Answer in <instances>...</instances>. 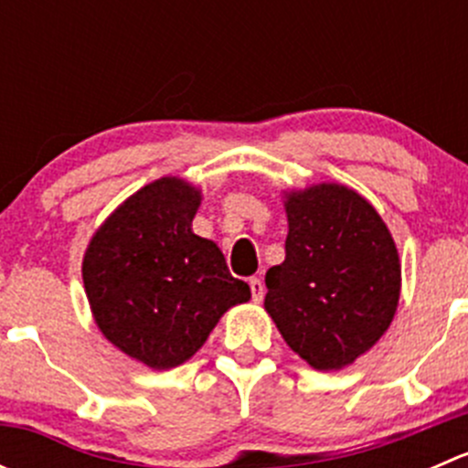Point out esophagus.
<instances>
[{"instance_id":"34e87169","label":"esophagus","mask_w":468,"mask_h":468,"mask_svg":"<svg viewBox=\"0 0 468 468\" xmlns=\"http://www.w3.org/2000/svg\"><path fill=\"white\" fill-rule=\"evenodd\" d=\"M249 287H251V299L256 301V303H261L262 301V294H264V285L261 278H249Z\"/></svg>"}]
</instances>
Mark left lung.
Returning <instances> with one entry per match:
<instances>
[{"mask_svg": "<svg viewBox=\"0 0 468 468\" xmlns=\"http://www.w3.org/2000/svg\"><path fill=\"white\" fill-rule=\"evenodd\" d=\"M285 210V261L264 276V308L310 367L342 369L394 319L399 251L374 206L344 186L292 192Z\"/></svg>", "mask_w": 468, "mask_h": 468, "instance_id": "1", "label": "left lung"}]
</instances>
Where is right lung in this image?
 Returning <instances> with one entry per match:
<instances>
[{
    "mask_svg": "<svg viewBox=\"0 0 468 468\" xmlns=\"http://www.w3.org/2000/svg\"><path fill=\"white\" fill-rule=\"evenodd\" d=\"M199 204L197 187L158 178L108 217L83 258L94 322L151 369L183 365L230 305L251 299L219 247L192 233Z\"/></svg>",
    "mask_w": 468,
    "mask_h": 468,
    "instance_id": "1",
    "label": "right lung"
}]
</instances>
